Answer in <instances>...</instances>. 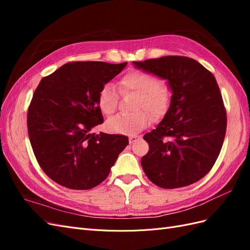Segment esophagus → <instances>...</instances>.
<instances>
[{
    "instance_id": "1",
    "label": "esophagus",
    "mask_w": 250,
    "mask_h": 250,
    "mask_svg": "<svg viewBox=\"0 0 250 250\" xmlns=\"http://www.w3.org/2000/svg\"><path fill=\"white\" fill-rule=\"evenodd\" d=\"M138 141L137 135H132V137H129V144H133L134 142Z\"/></svg>"
}]
</instances>
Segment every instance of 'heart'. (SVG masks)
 Here are the masks:
<instances>
[{
    "label": "heart",
    "mask_w": 250,
    "mask_h": 250,
    "mask_svg": "<svg viewBox=\"0 0 250 250\" xmlns=\"http://www.w3.org/2000/svg\"><path fill=\"white\" fill-rule=\"evenodd\" d=\"M119 88L122 94H138L134 104V110L130 115H118L109 119L106 123L110 132L134 135L150 124L151 114L153 119H158L167 111L171 93L155 75L146 71L133 70L125 74L119 81ZM98 106L105 116H111L118 106V93L112 84H105L98 94ZM146 110L150 114L146 112Z\"/></svg>",
    "instance_id": "obj_1"
}]
</instances>
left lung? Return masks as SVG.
<instances>
[{
    "label": "left lung",
    "instance_id": "8db88e82",
    "mask_svg": "<svg viewBox=\"0 0 250 250\" xmlns=\"http://www.w3.org/2000/svg\"><path fill=\"white\" fill-rule=\"evenodd\" d=\"M133 64L168 80L172 90L163 121L144 135L149 151L141 160L143 170L164 188L190 186L213 168L223 145L228 120L216 78L186 56H164Z\"/></svg>",
    "mask_w": 250,
    "mask_h": 250
}]
</instances>
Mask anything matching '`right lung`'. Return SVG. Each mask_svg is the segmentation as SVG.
<instances>
[{
	"label": "right lung",
	"mask_w": 250,
	"mask_h": 250,
	"mask_svg": "<svg viewBox=\"0 0 250 250\" xmlns=\"http://www.w3.org/2000/svg\"><path fill=\"white\" fill-rule=\"evenodd\" d=\"M126 64L69 62L36 87L28 108L29 139L41 168L58 185L73 190L100 185L128 145L125 135L90 133L103 123L98 94Z\"/></svg>",
	"instance_id": "obj_1"
}]
</instances>
